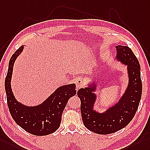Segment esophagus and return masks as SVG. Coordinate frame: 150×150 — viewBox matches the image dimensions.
<instances>
[{"instance_id": "1", "label": "esophagus", "mask_w": 150, "mask_h": 150, "mask_svg": "<svg viewBox=\"0 0 150 150\" xmlns=\"http://www.w3.org/2000/svg\"><path fill=\"white\" fill-rule=\"evenodd\" d=\"M84 86H85V82L81 78H79L76 81V89L78 90L79 88H81Z\"/></svg>"}]
</instances>
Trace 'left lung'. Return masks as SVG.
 Wrapping results in <instances>:
<instances>
[{
	"label": "left lung",
	"mask_w": 150,
	"mask_h": 150,
	"mask_svg": "<svg viewBox=\"0 0 150 150\" xmlns=\"http://www.w3.org/2000/svg\"><path fill=\"white\" fill-rule=\"evenodd\" d=\"M116 59L127 65L129 85L118 103L103 112L93 110L96 85L91 83L89 87L81 88L77 95L81 100L83 122L88 129L98 134H109L125 127L134 118L139 104L142 94L140 64L129 47L116 46Z\"/></svg>",
	"instance_id": "left-lung-1"
}]
</instances>
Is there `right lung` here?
<instances>
[{
  "label": "right lung",
  "instance_id": "right-lung-1",
  "mask_svg": "<svg viewBox=\"0 0 150 150\" xmlns=\"http://www.w3.org/2000/svg\"><path fill=\"white\" fill-rule=\"evenodd\" d=\"M23 50L20 46L9 60L5 79L7 103L12 118L18 125L35 136H46L59 128L62 115L69 98L76 93V85L71 84L57 88L47 99L37 106L29 107L16 100L11 87L13 65L17 57Z\"/></svg>",
  "mask_w": 150,
  "mask_h": 150
}]
</instances>
